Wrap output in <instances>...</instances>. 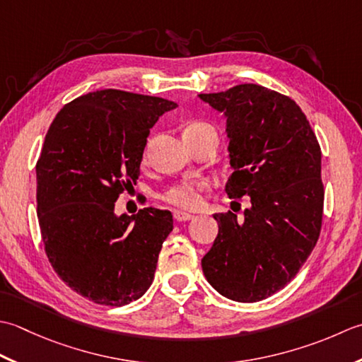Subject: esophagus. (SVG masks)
<instances>
[{
  "instance_id": "1",
  "label": "esophagus",
  "mask_w": 362,
  "mask_h": 362,
  "mask_svg": "<svg viewBox=\"0 0 362 362\" xmlns=\"http://www.w3.org/2000/svg\"><path fill=\"white\" fill-rule=\"evenodd\" d=\"M173 217H175L176 222H189V220L194 218V216H192V214L182 212V211H175L173 212Z\"/></svg>"
}]
</instances>
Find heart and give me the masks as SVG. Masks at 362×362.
I'll return each instance as SVG.
<instances>
[{"instance_id": "1", "label": "heart", "mask_w": 362, "mask_h": 362, "mask_svg": "<svg viewBox=\"0 0 362 362\" xmlns=\"http://www.w3.org/2000/svg\"><path fill=\"white\" fill-rule=\"evenodd\" d=\"M189 131L194 129H203V131H211L214 129L209 127V124L202 123V122H195L187 127ZM206 189L204 182H181L176 184L172 189H168L164 195V200L175 206V208L180 209H187V211H194L198 209L203 204V190Z\"/></svg>"}]
</instances>
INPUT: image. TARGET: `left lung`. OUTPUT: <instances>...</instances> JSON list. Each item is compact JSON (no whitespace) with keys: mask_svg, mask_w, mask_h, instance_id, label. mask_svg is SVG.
<instances>
[{"mask_svg":"<svg viewBox=\"0 0 362 362\" xmlns=\"http://www.w3.org/2000/svg\"><path fill=\"white\" fill-rule=\"evenodd\" d=\"M223 112L233 175L230 198L250 197L239 218L214 214L218 234L202 259L203 274L223 297L255 303L298 274L320 235L322 151L300 106L257 84L200 93Z\"/></svg>","mask_w":362,"mask_h":362,"instance_id":"8db88e82","label":"left lung"}]
</instances>
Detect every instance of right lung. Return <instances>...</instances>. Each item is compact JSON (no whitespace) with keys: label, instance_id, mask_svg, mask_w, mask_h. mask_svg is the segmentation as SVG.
<instances>
[{"label":"right lung","instance_id":"right-lung-1","mask_svg":"<svg viewBox=\"0 0 362 362\" xmlns=\"http://www.w3.org/2000/svg\"><path fill=\"white\" fill-rule=\"evenodd\" d=\"M176 103L117 88L67 103L37 160V214L59 278L93 303L124 306L151 286L170 211L115 216V202L140 175L146 137Z\"/></svg>","mask_w":362,"mask_h":362}]
</instances>
